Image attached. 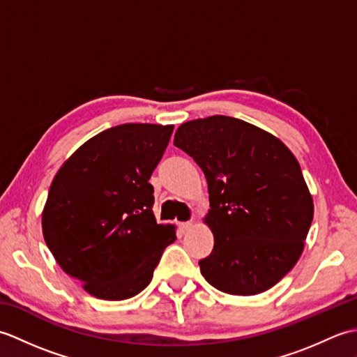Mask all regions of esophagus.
<instances>
[{
  "label": "esophagus",
  "mask_w": 357,
  "mask_h": 357,
  "mask_svg": "<svg viewBox=\"0 0 357 357\" xmlns=\"http://www.w3.org/2000/svg\"><path fill=\"white\" fill-rule=\"evenodd\" d=\"M178 227H179V230H181V233H185V231H188L193 227V224H192V221H185V222H179L178 224Z\"/></svg>",
  "instance_id": "1"
}]
</instances>
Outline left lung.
I'll use <instances>...</instances> for the list:
<instances>
[{
	"label": "left lung",
	"instance_id": "1",
	"mask_svg": "<svg viewBox=\"0 0 357 357\" xmlns=\"http://www.w3.org/2000/svg\"><path fill=\"white\" fill-rule=\"evenodd\" d=\"M174 146L206 174L213 231L199 261L210 285L252 296L278 284L304 250L313 199L293 153L275 136L231 116L181 124Z\"/></svg>",
	"mask_w": 357,
	"mask_h": 357
}]
</instances>
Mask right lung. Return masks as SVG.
I'll return each mask as SVG.
<instances>
[{"label":"right lung","instance_id":"right-lung-1","mask_svg":"<svg viewBox=\"0 0 357 357\" xmlns=\"http://www.w3.org/2000/svg\"><path fill=\"white\" fill-rule=\"evenodd\" d=\"M173 126L121 124L67 159L50 185L43 234L67 275L95 298L123 301L146 288L173 225L156 222L149 179Z\"/></svg>","mask_w":357,"mask_h":357}]
</instances>
